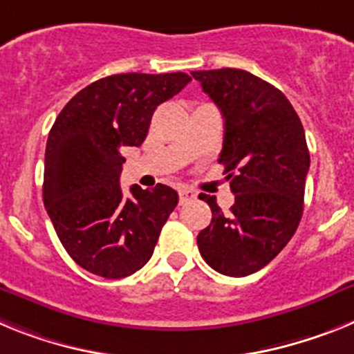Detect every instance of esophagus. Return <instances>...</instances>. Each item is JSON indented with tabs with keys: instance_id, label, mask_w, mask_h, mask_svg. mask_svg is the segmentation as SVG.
Segmentation results:
<instances>
[{
	"instance_id": "34e87169",
	"label": "esophagus",
	"mask_w": 354,
	"mask_h": 354,
	"mask_svg": "<svg viewBox=\"0 0 354 354\" xmlns=\"http://www.w3.org/2000/svg\"><path fill=\"white\" fill-rule=\"evenodd\" d=\"M178 194H180V203L181 205H183V203H189V201H192V199H196V192L192 189H185V187H183V189H180V192H178Z\"/></svg>"
}]
</instances>
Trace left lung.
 Wrapping results in <instances>:
<instances>
[{"label":"left lung","mask_w":354,"mask_h":354,"mask_svg":"<svg viewBox=\"0 0 354 354\" xmlns=\"http://www.w3.org/2000/svg\"><path fill=\"white\" fill-rule=\"evenodd\" d=\"M224 118L219 164L235 194L230 214L203 194L212 223L198 235L203 260L221 274H253L283 250L299 226L310 153L290 101L242 69L192 71Z\"/></svg>","instance_id":"left-lung-1"}]
</instances>
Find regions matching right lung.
Here are the masks:
<instances>
[{
  "instance_id": "obj_1",
  "label": "right lung",
  "mask_w": 354,
  "mask_h": 354,
  "mask_svg": "<svg viewBox=\"0 0 354 354\" xmlns=\"http://www.w3.org/2000/svg\"><path fill=\"white\" fill-rule=\"evenodd\" d=\"M190 82L185 73H126L76 94L49 131L42 199L69 257L92 274L119 279L147 263L178 192L158 183L119 185L124 146H140L153 112Z\"/></svg>"
}]
</instances>
